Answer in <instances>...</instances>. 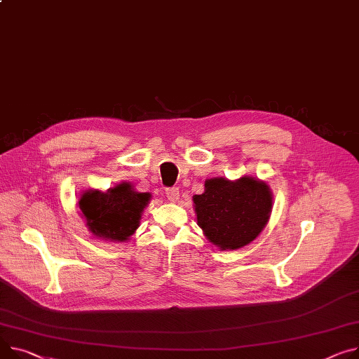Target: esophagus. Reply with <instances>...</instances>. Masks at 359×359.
Returning a JSON list of instances; mask_svg holds the SVG:
<instances>
[{"label": "esophagus", "instance_id": "esophagus-1", "mask_svg": "<svg viewBox=\"0 0 359 359\" xmlns=\"http://www.w3.org/2000/svg\"><path fill=\"white\" fill-rule=\"evenodd\" d=\"M165 196L170 202H177L179 199V189L177 187H169L165 190Z\"/></svg>", "mask_w": 359, "mask_h": 359}]
</instances>
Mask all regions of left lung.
Segmentation results:
<instances>
[{
	"label": "left lung",
	"mask_w": 359,
	"mask_h": 359,
	"mask_svg": "<svg viewBox=\"0 0 359 359\" xmlns=\"http://www.w3.org/2000/svg\"><path fill=\"white\" fill-rule=\"evenodd\" d=\"M194 203L205 236L225 251L248 245L266 228L273 195L266 182L254 177H213L205 182L202 195L194 196Z\"/></svg>",
	"instance_id": "obj_1"
}]
</instances>
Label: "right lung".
Listing matches in <instances>:
<instances>
[{"label":"right lung","instance_id":"add662e5","mask_svg":"<svg viewBox=\"0 0 359 359\" xmlns=\"http://www.w3.org/2000/svg\"><path fill=\"white\" fill-rule=\"evenodd\" d=\"M150 198V194L135 192L131 183L123 182L107 192L86 190L81 195L79 210L95 236L109 243H124L138 228Z\"/></svg>","mask_w":359,"mask_h":359}]
</instances>
